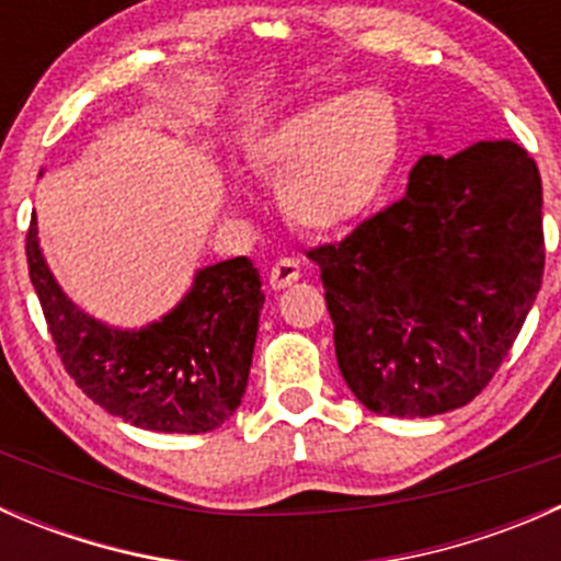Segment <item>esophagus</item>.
Here are the masks:
<instances>
[{
  "mask_svg": "<svg viewBox=\"0 0 561 561\" xmlns=\"http://www.w3.org/2000/svg\"><path fill=\"white\" fill-rule=\"evenodd\" d=\"M298 279H301V263L293 257L276 260L274 268H271V276H268V282L274 290H285V287L296 285Z\"/></svg>",
  "mask_w": 561,
  "mask_h": 561,
  "instance_id": "34e87169",
  "label": "esophagus"
}]
</instances>
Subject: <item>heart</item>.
<instances>
[{
	"instance_id": "obj_1",
	"label": "heart",
	"mask_w": 561,
	"mask_h": 561,
	"mask_svg": "<svg viewBox=\"0 0 561 561\" xmlns=\"http://www.w3.org/2000/svg\"><path fill=\"white\" fill-rule=\"evenodd\" d=\"M399 157V105L375 87L301 107L249 144V162L276 181L285 217L309 233H333L369 217Z\"/></svg>"
}]
</instances>
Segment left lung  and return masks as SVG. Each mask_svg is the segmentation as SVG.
<instances>
[{"instance_id":"obj_1","label":"left lung","mask_w":561,"mask_h":561,"mask_svg":"<svg viewBox=\"0 0 561 561\" xmlns=\"http://www.w3.org/2000/svg\"><path fill=\"white\" fill-rule=\"evenodd\" d=\"M309 257L355 399L390 417L458 410L489 386L540 290V173L513 140L423 154L404 197Z\"/></svg>"}]
</instances>
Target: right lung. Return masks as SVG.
Returning <instances> with one entry per match:
<instances>
[{
    "label": "right lung",
    "mask_w": 561,
    "mask_h": 561,
    "mask_svg": "<svg viewBox=\"0 0 561 561\" xmlns=\"http://www.w3.org/2000/svg\"><path fill=\"white\" fill-rule=\"evenodd\" d=\"M26 260L61 364L94 404L162 434H206L239 410L265 301L252 260L197 268L171 312L140 328L98 320L61 290L45 263L35 214Z\"/></svg>",
    "instance_id": "add662e5"
}]
</instances>
